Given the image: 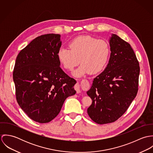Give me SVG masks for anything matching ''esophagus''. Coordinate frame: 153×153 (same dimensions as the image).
Instances as JSON below:
<instances>
[{"label": "esophagus", "mask_w": 153, "mask_h": 153, "mask_svg": "<svg viewBox=\"0 0 153 153\" xmlns=\"http://www.w3.org/2000/svg\"><path fill=\"white\" fill-rule=\"evenodd\" d=\"M89 82L88 81L87 79H82V81H81V84L82 85H84L85 87H87L88 85ZM75 89L76 90V93L77 94H79L81 92V90H80V85L79 84H76L75 85Z\"/></svg>", "instance_id": "34e87169"}]
</instances>
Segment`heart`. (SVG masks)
I'll return each mask as SVG.
<instances>
[{"label":"heart","mask_w":153,"mask_h":153,"mask_svg":"<svg viewBox=\"0 0 153 153\" xmlns=\"http://www.w3.org/2000/svg\"><path fill=\"white\" fill-rule=\"evenodd\" d=\"M69 48H61L58 52V58L68 71L81 63L74 72L76 76L88 73L97 74L102 71L107 65L110 54L108 44L104 40L91 36H81L72 39Z\"/></svg>","instance_id":"heart-1"}]
</instances>
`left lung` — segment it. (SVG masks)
Wrapping results in <instances>:
<instances>
[{"label":"left lung","instance_id":"1","mask_svg":"<svg viewBox=\"0 0 153 153\" xmlns=\"http://www.w3.org/2000/svg\"><path fill=\"white\" fill-rule=\"evenodd\" d=\"M111 55L105 70L94 79L88 95V115L98 124L111 123L128 108L138 90L139 62L131 45L115 34L109 40Z\"/></svg>","mask_w":153,"mask_h":153}]
</instances>
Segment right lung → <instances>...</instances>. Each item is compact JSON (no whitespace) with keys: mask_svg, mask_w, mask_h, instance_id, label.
<instances>
[{"mask_svg":"<svg viewBox=\"0 0 153 153\" xmlns=\"http://www.w3.org/2000/svg\"><path fill=\"white\" fill-rule=\"evenodd\" d=\"M60 35L39 36L21 51L13 72L17 102L32 120L47 123L59 113L66 98L76 93V81L60 68Z\"/></svg>","mask_w":153,"mask_h":153,"instance_id":"right-lung-1","label":"right lung"}]
</instances>
